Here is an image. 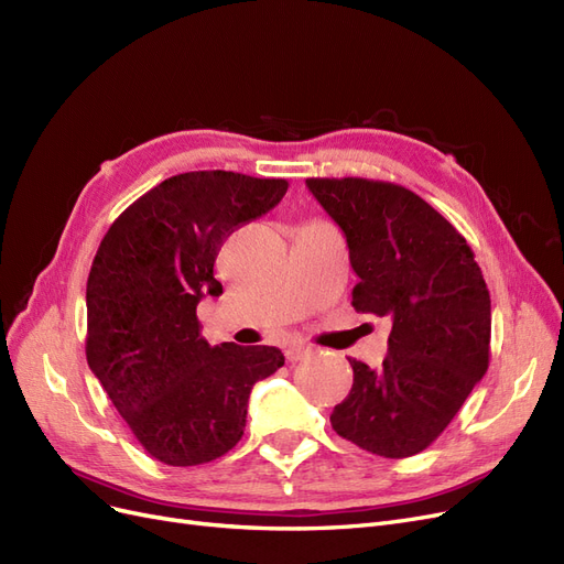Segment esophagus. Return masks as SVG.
<instances>
[{
	"label": "esophagus",
	"mask_w": 564,
	"mask_h": 564,
	"mask_svg": "<svg viewBox=\"0 0 564 564\" xmlns=\"http://www.w3.org/2000/svg\"><path fill=\"white\" fill-rule=\"evenodd\" d=\"M311 356V348L304 344H288L285 346V360L288 362H300Z\"/></svg>",
	"instance_id": "1"
}]
</instances>
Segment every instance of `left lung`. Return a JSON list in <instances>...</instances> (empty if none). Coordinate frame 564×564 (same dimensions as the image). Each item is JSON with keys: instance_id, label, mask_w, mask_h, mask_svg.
<instances>
[{"instance_id": "8db88e82", "label": "left lung", "mask_w": 564, "mask_h": 564, "mask_svg": "<svg viewBox=\"0 0 564 564\" xmlns=\"http://www.w3.org/2000/svg\"><path fill=\"white\" fill-rule=\"evenodd\" d=\"M344 229L360 276L352 306L388 316L381 367L348 358L352 388L329 423L373 455L425 451L490 362V293L467 239L409 187L371 178H306Z\"/></svg>"}]
</instances>
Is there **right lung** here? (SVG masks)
<instances>
[{
	"mask_svg": "<svg viewBox=\"0 0 564 564\" xmlns=\"http://www.w3.org/2000/svg\"><path fill=\"white\" fill-rule=\"evenodd\" d=\"M285 178L187 172L113 220L90 267L86 358L137 442L172 467L212 463L243 436L248 394L283 367L274 346H208L197 304L218 297L223 241L271 212Z\"/></svg>",
	"mask_w": 564,
	"mask_h": 564,
	"instance_id": "1",
	"label": "right lung"
}]
</instances>
